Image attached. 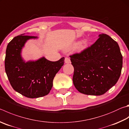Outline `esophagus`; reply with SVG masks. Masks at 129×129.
Returning a JSON list of instances; mask_svg holds the SVG:
<instances>
[{
  "label": "esophagus",
  "instance_id": "34e87169",
  "mask_svg": "<svg viewBox=\"0 0 129 129\" xmlns=\"http://www.w3.org/2000/svg\"><path fill=\"white\" fill-rule=\"evenodd\" d=\"M65 62L66 63V64H69V63H71V60H70L68 57H65Z\"/></svg>",
  "mask_w": 129,
  "mask_h": 129
}]
</instances>
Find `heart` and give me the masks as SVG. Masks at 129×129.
Returning <instances> with one entry per match:
<instances>
[{
    "instance_id": "1",
    "label": "heart",
    "mask_w": 129,
    "mask_h": 129,
    "mask_svg": "<svg viewBox=\"0 0 129 129\" xmlns=\"http://www.w3.org/2000/svg\"><path fill=\"white\" fill-rule=\"evenodd\" d=\"M88 44V41L86 40V39H85V40H83L82 41H81L80 43H79L78 46V50L79 51H81L83 50L84 49H85L86 47H87ZM76 46V43H75L74 44V46Z\"/></svg>"
}]
</instances>
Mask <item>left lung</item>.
I'll return each instance as SVG.
<instances>
[{
	"label": "left lung",
	"instance_id": "obj_1",
	"mask_svg": "<svg viewBox=\"0 0 129 129\" xmlns=\"http://www.w3.org/2000/svg\"><path fill=\"white\" fill-rule=\"evenodd\" d=\"M91 47L70 56L74 67L73 82L81 93L104 94L115 85L122 68V56L117 42L102 34Z\"/></svg>",
	"mask_w": 129,
	"mask_h": 129
}]
</instances>
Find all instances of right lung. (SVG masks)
<instances>
[{"label":"right lung","instance_id":"obj_1","mask_svg":"<svg viewBox=\"0 0 129 129\" xmlns=\"http://www.w3.org/2000/svg\"><path fill=\"white\" fill-rule=\"evenodd\" d=\"M38 37L21 34L8 44L5 58V71L12 87L17 92L29 98L48 94L56 74L64 65V57L51 61L42 57L26 62L22 50L28 40Z\"/></svg>","mask_w":129,"mask_h":129}]
</instances>
